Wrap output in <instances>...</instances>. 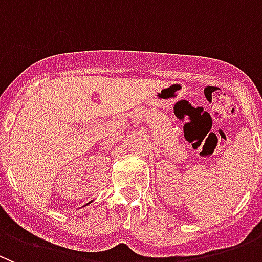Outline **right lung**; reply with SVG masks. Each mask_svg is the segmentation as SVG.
Here are the masks:
<instances>
[{
  "mask_svg": "<svg viewBox=\"0 0 262 262\" xmlns=\"http://www.w3.org/2000/svg\"><path fill=\"white\" fill-rule=\"evenodd\" d=\"M89 204H90V202H89Z\"/></svg>",
  "mask_w": 262,
  "mask_h": 262,
  "instance_id": "add662e5",
  "label": "right lung"
}]
</instances>
